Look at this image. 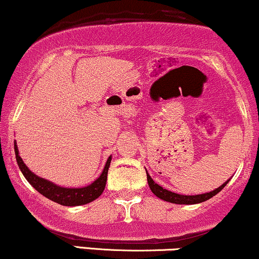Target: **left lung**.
I'll list each match as a JSON object with an SVG mask.
<instances>
[{"instance_id":"left-lung-1","label":"left lung","mask_w":259,"mask_h":259,"mask_svg":"<svg viewBox=\"0 0 259 259\" xmlns=\"http://www.w3.org/2000/svg\"><path fill=\"white\" fill-rule=\"evenodd\" d=\"M147 181H148V185H149L150 190H152L153 194L155 195L156 197H159L160 199H163V201H166V202L176 203V204H196V203H201V202L207 201V199L211 198L212 196L219 194V192H220L221 190L225 188L226 184L230 182V179H228L227 182H225L221 186H219L218 189L212 190V191H210V192H207V194H202V195H194V196L179 195V194H176V192L168 191V190L163 189L162 186L156 184V183L153 181L152 177H150L148 173H147Z\"/></svg>"}]
</instances>
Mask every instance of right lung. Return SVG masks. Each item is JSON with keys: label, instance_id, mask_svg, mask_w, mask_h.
I'll return each mask as SVG.
<instances>
[{"label": "right lung", "instance_id": "obj_1", "mask_svg": "<svg viewBox=\"0 0 259 259\" xmlns=\"http://www.w3.org/2000/svg\"><path fill=\"white\" fill-rule=\"evenodd\" d=\"M14 150L16 161H18L19 168L22 172V175L27 182L33 188L37 190L39 194H41L45 197L51 199V201L58 203V204L67 205V207H75V205H82L87 204L94 199H97L99 196L103 194L104 189H105L106 181H107V172H109L111 156L107 159L104 171L101 172L100 177L96 179L91 185L84 186V188H62L54 183L42 179L33 172L29 171V168L25 165L22 159L19 155V150L16 143H14Z\"/></svg>", "mask_w": 259, "mask_h": 259}]
</instances>
